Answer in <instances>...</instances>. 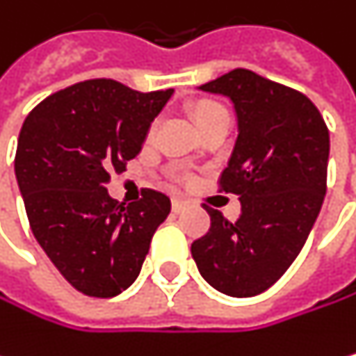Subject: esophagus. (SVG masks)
I'll use <instances>...</instances> for the list:
<instances>
[{
	"instance_id": "obj_1",
	"label": "esophagus",
	"mask_w": 356,
	"mask_h": 356,
	"mask_svg": "<svg viewBox=\"0 0 356 356\" xmlns=\"http://www.w3.org/2000/svg\"><path fill=\"white\" fill-rule=\"evenodd\" d=\"M186 204H188L186 200H181V198H175V200H172V211H175V213H181V211L186 209Z\"/></svg>"
}]
</instances>
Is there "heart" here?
Masks as SVG:
<instances>
[{
    "mask_svg": "<svg viewBox=\"0 0 356 356\" xmlns=\"http://www.w3.org/2000/svg\"><path fill=\"white\" fill-rule=\"evenodd\" d=\"M190 111H192L194 124L198 126V129H202V126L209 124L211 120H215V118L227 113L223 105H219L217 101H211V99H202V101L194 103ZM152 133H154V129H152Z\"/></svg>",
    "mask_w": 356,
    "mask_h": 356,
    "instance_id": "obj_1",
    "label": "heart"
}]
</instances>
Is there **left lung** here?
Returning a JSON list of instances; mask_svg holds the SVG:
<instances>
[{
  "label": "left lung",
  "instance_id": "obj_1",
  "mask_svg": "<svg viewBox=\"0 0 356 356\" xmlns=\"http://www.w3.org/2000/svg\"><path fill=\"white\" fill-rule=\"evenodd\" d=\"M234 103L238 139L219 190L241 196L227 221L202 204L211 227L192 243L204 281L232 298L270 289L300 255L327 192L329 131L314 103L249 69L200 86Z\"/></svg>",
  "mask_w": 356,
  "mask_h": 356
}]
</instances>
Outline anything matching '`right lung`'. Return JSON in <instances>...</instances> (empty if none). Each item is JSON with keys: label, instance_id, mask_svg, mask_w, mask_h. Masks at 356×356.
Listing matches in <instances>:
<instances>
[{"label": "right lung", "instance_id": "add662e5", "mask_svg": "<svg viewBox=\"0 0 356 356\" xmlns=\"http://www.w3.org/2000/svg\"><path fill=\"white\" fill-rule=\"evenodd\" d=\"M172 88L139 92L86 80L44 99L24 120L14 158L31 232L65 281L90 298H113L141 272L170 200L143 190L126 207L107 194L147 137Z\"/></svg>", "mask_w": 356, "mask_h": 356}]
</instances>
